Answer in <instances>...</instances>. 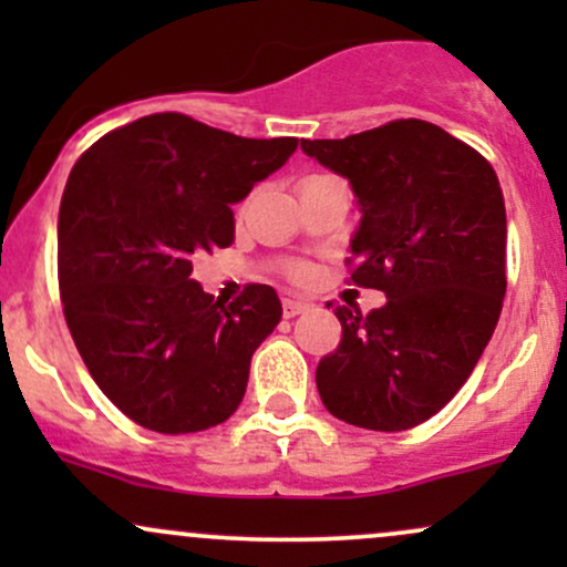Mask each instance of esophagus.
Masks as SVG:
<instances>
[{
	"label": "esophagus",
	"instance_id": "34e87169",
	"mask_svg": "<svg viewBox=\"0 0 567 567\" xmlns=\"http://www.w3.org/2000/svg\"><path fill=\"white\" fill-rule=\"evenodd\" d=\"M306 309H309V303H306V301H298V298H282V315L288 317V320L298 317Z\"/></svg>",
	"mask_w": 567,
	"mask_h": 567
}]
</instances>
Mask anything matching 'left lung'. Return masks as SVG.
Returning <instances> with one entry per match:
<instances>
[{"instance_id":"8db88e82","label":"left lung","mask_w":567,"mask_h":567,"mask_svg":"<svg viewBox=\"0 0 567 567\" xmlns=\"http://www.w3.org/2000/svg\"><path fill=\"white\" fill-rule=\"evenodd\" d=\"M301 148L349 181L362 216L349 243L351 279L386 296L368 317L336 306L343 338L317 365L324 408L373 432L424 424L472 375L504 303L496 171L424 120Z\"/></svg>"}]
</instances>
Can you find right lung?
<instances>
[{"instance_id": "1", "label": "right lung", "mask_w": 567, "mask_h": 567, "mask_svg": "<svg viewBox=\"0 0 567 567\" xmlns=\"http://www.w3.org/2000/svg\"><path fill=\"white\" fill-rule=\"evenodd\" d=\"M296 148L167 112L103 135L71 171L58 213L63 315L90 375L135 424L202 432L243 402L282 303L247 285L224 306L192 279L194 258L234 243L231 205Z\"/></svg>"}]
</instances>
